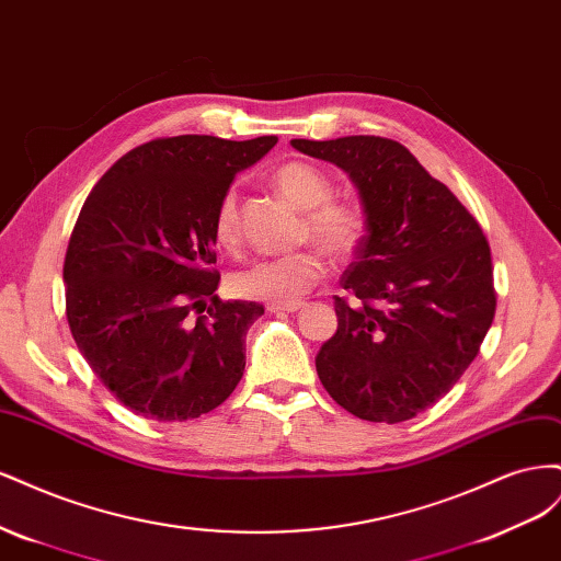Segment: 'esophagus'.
Returning <instances> with one entry per match:
<instances>
[{
  "mask_svg": "<svg viewBox=\"0 0 561 561\" xmlns=\"http://www.w3.org/2000/svg\"><path fill=\"white\" fill-rule=\"evenodd\" d=\"M271 313H295L304 309V301H285V304H268L266 307Z\"/></svg>",
  "mask_w": 561,
  "mask_h": 561,
  "instance_id": "obj_1",
  "label": "esophagus"
}]
</instances>
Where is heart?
Returning a JSON list of instances; mask_svg holds the SVG:
<instances>
[{"label":"heart","instance_id":"1","mask_svg":"<svg viewBox=\"0 0 561 561\" xmlns=\"http://www.w3.org/2000/svg\"><path fill=\"white\" fill-rule=\"evenodd\" d=\"M274 186L304 210L299 241H316L332 260L346 262L367 239L369 217L358 201L332 198V180L325 171L307 161H287L274 171ZM213 236L225 250H239L241 222L239 198L227 192L217 203ZM325 274V257L318 248H301L280 257L262 260L231 278V290L250 301L285 304L301 295Z\"/></svg>","mask_w":561,"mask_h":561}]
</instances>
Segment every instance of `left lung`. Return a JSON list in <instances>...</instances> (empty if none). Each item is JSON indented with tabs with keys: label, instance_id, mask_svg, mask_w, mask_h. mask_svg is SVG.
I'll use <instances>...</instances> for the list:
<instances>
[{
	"label": "left lung",
	"instance_id": "left-lung-1",
	"mask_svg": "<svg viewBox=\"0 0 561 561\" xmlns=\"http://www.w3.org/2000/svg\"><path fill=\"white\" fill-rule=\"evenodd\" d=\"M293 147L344 168L369 217L342 276L351 301L334 297L336 332L316 355L318 377L353 416L410 421L461 379L494 320L486 236L396 140L346 135Z\"/></svg>",
	"mask_w": 561,
	"mask_h": 561
}]
</instances>
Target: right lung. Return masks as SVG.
<instances>
[{
  "instance_id": "right-lung-1",
  "label": "right lung",
  "mask_w": 561,
  "mask_h": 561,
  "mask_svg": "<svg viewBox=\"0 0 561 561\" xmlns=\"http://www.w3.org/2000/svg\"><path fill=\"white\" fill-rule=\"evenodd\" d=\"M276 135H175L130 149L98 180L67 243L65 313L95 377L133 414L186 421L239 386L257 301H222L213 219Z\"/></svg>"
}]
</instances>
